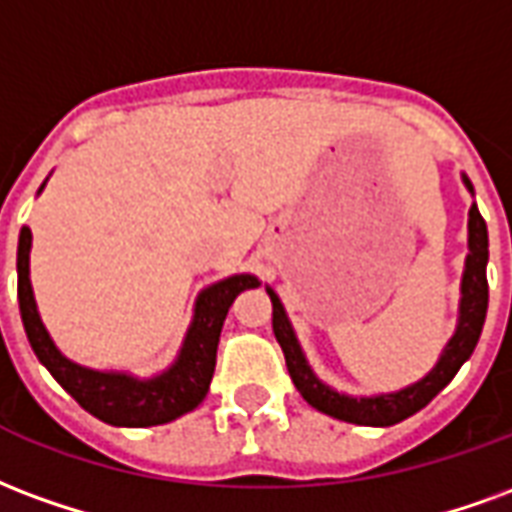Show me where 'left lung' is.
I'll return each mask as SVG.
<instances>
[{"label":"left lung","mask_w":512,"mask_h":512,"mask_svg":"<svg viewBox=\"0 0 512 512\" xmlns=\"http://www.w3.org/2000/svg\"><path fill=\"white\" fill-rule=\"evenodd\" d=\"M466 190L475 196V188L466 174H461ZM469 253L464 261V278H461V302H458V322H455L453 338L439 354L436 365L414 384H406L395 393H379V395H346L333 390L330 384H324L319 376L313 374L308 357L302 352L297 333H294L292 322L286 316L281 297L275 294L272 286H267V294L272 300V333L278 338L286 357V368L292 376L294 387L300 395L319 412L330 414L335 420L354 425H395L420 412L423 406L434 401L436 395L445 390L447 384L453 382L458 368L472 357L480 333H483V322H486L488 311V229L486 220L477 210V204L469 207Z\"/></svg>","instance_id":"left-lung-1"}]
</instances>
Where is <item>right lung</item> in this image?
I'll use <instances>...</instances> for the list:
<instances>
[{
    "label": "right lung",
    "mask_w": 512,
    "mask_h": 512,
    "mask_svg": "<svg viewBox=\"0 0 512 512\" xmlns=\"http://www.w3.org/2000/svg\"><path fill=\"white\" fill-rule=\"evenodd\" d=\"M43 188L46 182L37 193H43ZM29 251H32V231L24 226L18 234L16 261L18 308H21V322H24L26 338L32 343V352L46 365L48 374L54 376L89 414L119 428L171 423L182 414L193 412L204 401L212 374H215L220 330H223V319L229 313L231 302L245 289L259 286L256 275L242 272V275H231L201 289L196 297V308H193V322L179 346L177 360L163 374L138 379L128 371H98V368L78 365L59 352L37 313L35 292L29 281Z\"/></svg>",
    "instance_id": "1"
}]
</instances>
